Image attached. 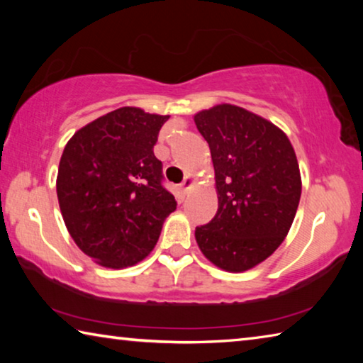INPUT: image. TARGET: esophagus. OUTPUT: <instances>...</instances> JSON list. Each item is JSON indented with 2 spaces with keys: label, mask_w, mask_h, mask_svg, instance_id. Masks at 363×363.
<instances>
[{
  "label": "esophagus",
  "mask_w": 363,
  "mask_h": 363,
  "mask_svg": "<svg viewBox=\"0 0 363 363\" xmlns=\"http://www.w3.org/2000/svg\"><path fill=\"white\" fill-rule=\"evenodd\" d=\"M195 186V179L192 176H186L184 177V182L181 184V192L182 194H189L190 189Z\"/></svg>",
  "instance_id": "1"
}]
</instances>
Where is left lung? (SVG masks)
Returning a JSON list of instances; mask_svg holds the SVG:
<instances>
[{
  "label": "left lung",
  "mask_w": 363,
  "mask_h": 363,
  "mask_svg": "<svg viewBox=\"0 0 363 363\" xmlns=\"http://www.w3.org/2000/svg\"><path fill=\"white\" fill-rule=\"evenodd\" d=\"M210 145L218 211L196 227V245L225 272L266 261L290 232L301 199L296 153L277 125L250 110L218 104L194 115Z\"/></svg>",
  "instance_id": "obj_1"
}]
</instances>
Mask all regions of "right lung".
Listing matches in <instances>:
<instances>
[{
  "mask_svg": "<svg viewBox=\"0 0 363 363\" xmlns=\"http://www.w3.org/2000/svg\"><path fill=\"white\" fill-rule=\"evenodd\" d=\"M168 118L120 107L79 128L62 152L60 213L77 247L102 267L126 269L149 256L176 210L153 155Z\"/></svg>",
  "mask_w": 363,
  "mask_h": 363,
  "instance_id": "1",
  "label": "right lung"
}]
</instances>
